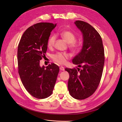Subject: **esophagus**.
<instances>
[{
    "label": "esophagus",
    "instance_id": "34e87169",
    "mask_svg": "<svg viewBox=\"0 0 122 122\" xmlns=\"http://www.w3.org/2000/svg\"><path fill=\"white\" fill-rule=\"evenodd\" d=\"M60 70H61V71H64L65 70L64 69V67H62V66H61L60 67Z\"/></svg>",
    "mask_w": 122,
    "mask_h": 122
}]
</instances>
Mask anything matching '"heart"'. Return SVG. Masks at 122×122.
Wrapping results in <instances>:
<instances>
[{"mask_svg": "<svg viewBox=\"0 0 122 122\" xmlns=\"http://www.w3.org/2000/svg\"><path fill=\"white\" fill-rule=\"evenodd\" d=\"M61 37L65 41L68 43V47L72 51L76 52L79 49V44L75 41L76 37L75 35L70 31L65 30L62 31L60 34ZM55 36H51L50 37L47 41V46L51 49L53 47L55 44ZM53 61L59 64L63 65L66 62L67 59L69 58L68 54L65 53H58L53 55Z\"/></svg>", "mask_w": 122, "mask_h": 122, "instance_id": "obj_1", "label": "heart"}]
</instances>
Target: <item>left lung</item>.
<instances>
[{"mask_svg": "<svg viewBox=\"0 0 122 122\" xmlns=\"http://www.w3.org/2000/svg\"><path fill=\"white\" fill-rule=\"evenodd\" d=\"M76 26L83 36V46L81 51L73 59V63L81 68H66L69 74L68 88L72 97L84 100L95 92L102 74L105 52L100 35L87 22L76 20Z\"/></svg>", "mask_w": 122, "mask_h": 122, "instance_id": "8db88e82", "label": "left lung"}]
</instances>
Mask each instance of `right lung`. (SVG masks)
Wrapping results in <instances>:
<instances>
[{"instance_id":"1","label":"right lung","mask_w":122,"mask_h":122,"mask_svg":"<svg viewBox=\"0 0 122 122\" xmlns=\"http://www.w3.org/2000/svg\"><path fill=\"white\" fill-rule=\"evenodd\" d=\"M56 26L49 22L31 25L22 35L18 46V72L21 82L30 94L39 99L51 95L59 72L54 63L40 66L47 50V41Z\"/></svg>"}]
</instances>
